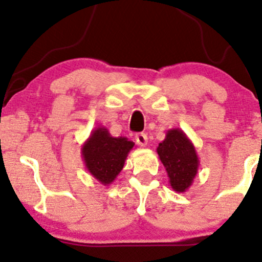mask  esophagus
I'll return each mask as SVG.
<instances>
[{
    "label": "esophagus",
    "instance_id": "34e87169",
    "mask_svg": "<svg viewBox=\"0 0 262 262\" xmlns=\"http://www.w3.org/2000/svg\"><path fill=\"white\" fill-rule=\"evenodd\" d=\"M135 141H137L138 145L146 146L148 145V135L145 133H138L135 135Z\"/></svg>",
    "mask_w": 262,
    "mask_h": 262
}]
</instances>
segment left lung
Listing matches in <instances>:
<instances>
[{"mask_svg":"<svg viewBox=\"0 0 262 262\" xmlns=\"http://www.w3.org/2000/svg\"><path fill=\"white\" fill-rule=\"evenodd\" d=\"M159 158L166 169L169 183L173 191L183 193L191 187L198 172L200 159L193 143L181 129L167 130L165 139L159 144Z\"/></svg>","mask_w":262,"mask_h":262,"instance_id":"8db88e82","label":"left lung"}]
</instances>
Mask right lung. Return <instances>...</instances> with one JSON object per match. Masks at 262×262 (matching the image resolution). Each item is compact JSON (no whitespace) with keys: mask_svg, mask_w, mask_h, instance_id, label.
Masks as SVG:
<instances>
[{"mask_svg":"<svg viewBox=\"0 0 262 262\" xmlns=\"http://www.w3.org/2000/svg\"><path fill=\"white\" fill-rule=\"evenodd\" d=\"M134 143L125 137H112L106 127H97L82 144L81 155L87 171L103 186L119 175Z\"/></svg>","mask_w":262,"mask_h":262,"instance_id":"obj_1","label":"right lung"}]
</instances>
